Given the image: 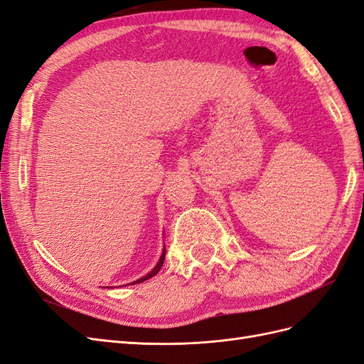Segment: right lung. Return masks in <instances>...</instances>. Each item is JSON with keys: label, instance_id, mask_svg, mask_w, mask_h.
<instances>
[{"label": "right lung", "instance_id": "obj_1", "mask_svg": "<svg viewBox=\"0 0 364 364\" xmlns=\"http://www.w3.org/2000/svg\"><path fill=\"white\" fill-rule=\"evenodd\" d=\"M164 259H165V249L162 250V255H161V259H159V262L156 264V267L155 269H153L149 274H146V277L144 278H141V279H138V281H135V282H132V284H139V282H144L146 279H150V278H153V277H155V274L161 270V267H162V264H164Z\"/></svg>", "mask_w": 364, "mask_h": 364}]
</instances>
